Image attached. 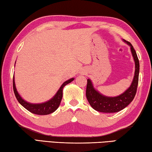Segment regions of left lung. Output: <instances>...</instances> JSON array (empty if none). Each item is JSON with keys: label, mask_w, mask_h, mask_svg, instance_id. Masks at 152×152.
<instances>
[{"label": "left lung", "mask_w": 152, "mask_h": 152, "mask_svg": "<svg viewBox=\"0 0 152 152\" xmlns=\"http://www.w3.org/2000/svg\"><path fill=\"white\" fill-rule=\"evenodd\" d=\"M131 47L133 60L135 61V75L131 86L119 96L115 97L106 96L101 94L94 89L91 80H87V86L86 95L87 100L91 106L94 110L102 113H117L124 109L132 102L135 96L139 80V72H140V62L132 43L123 40Z\"/></svg>", "instance_id": "1"}]
</instances>
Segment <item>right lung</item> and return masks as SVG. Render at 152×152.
I'll list each match as a JSON object with an SVG mask.
<instances>
[{"mask_svg":"<svg viewBox=\"0 0 152 152\" xmlns=\"http://www.w3.org/2000/svg\"><path fill=\"white\" fill-rule=\"evenodd\" d=\"M74 80V78L69 79L68 80H66L62 84V85L61 86L60 89L58 90L57 93L53 96L52 99H50V101H48L45 102L41 104H32L27 102V101H24L22 99L19 94L18 93V92L16 89V86H15V78L13 76V82H12V85H13V91L15 96H16L18 102L22 105L23 107L25 108L27 110H29V112L33 113V114L36 115H49L50 113L54 112L56 109H58L59 105H60L61 99H62V94H63V88L66 84L70 83L72 81H73Z\"/></svg>","mask_w":152,"mask_h":152,"instance_id":"add662e5","label":"right lung"}]
</instances>
